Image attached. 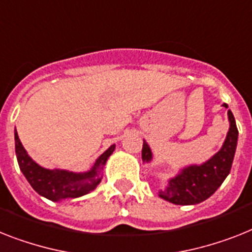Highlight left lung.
<instances>
[{
	"mask_svg": "<svg viewBox=\"0 0 252 252\" xmlns=\"http://www.w3.org/2000/svg\"><path fill=\"white\" fill-rule=\"evenodd\" d=\"M223 105L228 108L226 104ZM228 120L229 130L219 152L201 165H189L182 168L178 175L168 180L166 188L159 190L158 196L161 198L174 205H197L213 196L216 189L223 184L229 175L238 140L236 120L230 109H228ZM141 158L145 163L153 159L151 147L145 140H143Z\"/></svg>",
	"mask_w": 252,
	"mask_h": 252,
	"instance_id": "8db88e82",
	"label": "left lung"
}]
</instances>
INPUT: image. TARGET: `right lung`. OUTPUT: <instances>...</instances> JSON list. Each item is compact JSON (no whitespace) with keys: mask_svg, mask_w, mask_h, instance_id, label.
Wrapping results in <instances>:
<instances>
[{"mask_svg":"<svg viewBox=\"0 0 252 252\" xmlns=\"http://www.w3.org/2000/svg\"><path fill=\"white\" fill-rule=\"evenodd\" d=\"M15 153L19 167L23 175L39 196L59 202L62 199H73L82 197L99 186L103 179L104 166L116 149V144L111 145L99 158L93 167L85 172H73L60 168H45L33 161L23 147L15 128Z\"/></svg>","mask_w":252,"mask_h":252,"instance_id":"obj_1","label":"right lung"}]
</instances>
